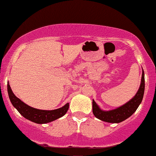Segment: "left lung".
<instances>
[{
	"instance_id": "left-lung-1",
	"label": "left lung",
	"mask_w": 156,
	"mask_h": 156,
	"mask_svg": "<svg viewBox=\"0 0 156 156\" xmlns=\"http://www.w3.org/2000/svg\"><path fill=\"white\" fill-rule=\"evenodd\" d=\"M145 82H144V72L142 71L141 83L136 94L133 98L131 99L129 102L124 105L118 107L113 110L109 111H103L98 105L95 103L94 100L92 101V108H93V114L97 118L108 122V123H118L123 121L126 119L129 118L132 114L137 110L139 105L143 100L144 94Z\"/></svg>"
}]
</instances>
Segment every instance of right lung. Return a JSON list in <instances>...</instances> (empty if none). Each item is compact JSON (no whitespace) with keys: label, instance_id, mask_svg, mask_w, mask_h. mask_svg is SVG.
Wrapping results in <instances>:
<instances>
[{"label":"right lung","instance_id":"add662e5","mask_svg":"<svg viewBox=\"0 0 156 156\" xmlns=\"http://www.w3.org/2000/svg\"><path fill=\"white\" fill-rule=\"evenodd\" d=\"M7 91L9 94V100H10L13 106L18 110V112L22 115L24 118L27 120L34 122L36 123H50L56 119L64 116L68 112L69 108V103H66L64 106L54 110H41L37 108H33L29 106L21 101L19 98H18L16 95L13 94L10 85L9 83L7 84Z\"/></svg>","mask_w":156,"mask_h":156}]
</instances>
